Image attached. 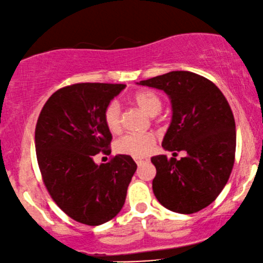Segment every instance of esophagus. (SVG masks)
I'll return each instance as SVG.
<instances>
[{
	"label": "esophagus",
	"instance_id": "34e87169",
	"mask_svg": "<svg viewBox=\"0 0 263 263\" xmlns=\"http://www.w3.org/2000/svg\"><path fill=\"white\" fill-rule=\"evenodd\" d=\"M135 161L138 166H141L142 164H144V162L148 161V160H147V159H135Z\"/></svg>",
	"mask_w": 263,
	"mask_h": 263
}]
</instances>
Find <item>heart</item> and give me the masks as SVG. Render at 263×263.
Wrapping results in <instances>:
<instances>
[{"mask_svg":"<svg viewBox=\"0 0 263 263\" xmlns=\"http://www.w3.org/2000/svg\"><path fill=\"white\" fill-rule=\"evenodd\" d=\"M134 102L149 115L158 114L161 109L160 97L149 89L135 93ZM103 121L111 134H119L121 131V107L118 102L111 101L108 103L103 111ZM155 142V136L152 134H128L116 141L115 151L119 154L136 159L144 158L154 149Z\"/></svg>","mask_w":263,"mask_h":263,"instance_id":"b5f03b06","label":"heart"}]
</instances>
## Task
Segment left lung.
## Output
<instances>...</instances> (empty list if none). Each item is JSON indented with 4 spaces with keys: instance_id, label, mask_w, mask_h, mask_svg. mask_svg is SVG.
<instances>
[{
    "instance_id": "8db88e82",
    "label": "left lung",
    "mask_w": 263,
    "mask_h": 263,
    "mask_svg": "<svg viewBox=\"0 0 263 263\" xmlns=\"http://www.w3.org/2000/svg\"><path fill=\"white\" fill-rule=\"evenodd\" d=\"M139 84L170 96L174 112L162 147L187 152L181 160L153 156L154 195L174 212L200 211L215 201L233 170L237 135L229 103L214 82L191 71H171Z\"/></svg>"
}]
</instances>
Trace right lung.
I'll return each mask as SVG.
<instances>
[{
  "label": "right lung",
  "instance_id": "right-lung-1",
  "mask_svg": "<svg viewBox=\"0 0 263 263\" xmlns=\"http://www.w3.org/2000/svg\"><path fill=\"white\" fill-rule=\"evenodd\" d=\"M125 86H65L47 99L36 122V158L45 187L53 201L80 223L98 226L115 217L137 170L128 155L112 156L101 165L93 161L98 153L110 154L112 137L103 111Z\"/></svg>",
  "mask_w": 263,
  "mask_h": 263
}]
</instances>
